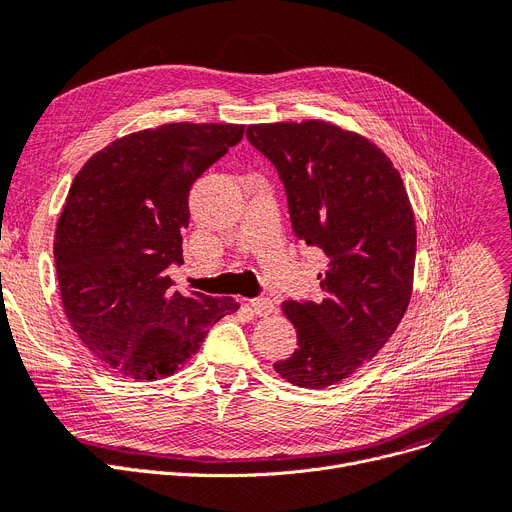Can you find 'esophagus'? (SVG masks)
Segmentation results:
<instances>
[{"label":"esophagus","instance_id":"esophagus-1","mask_svg":"<svg viewBox=\"0 0 512 512\" xmlns=\"http://www.w3.org/2000/svg\"><path fill=\"white\" fill-rule=\"evenodd\" d=\"M251 307H253L255 315L265 317V315H270L274 311V301L265 299V297H257V299H251Z\"/></svg>","mask_w":512,"mask_h":512}]
</instances>
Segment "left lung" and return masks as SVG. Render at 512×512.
Masks as SVG:
<instances>
[{
    "label": "left lung",
    "mask_w": 512,
    "mask_h": 512,
    "mask_svg": "<svg viewBox=\"0 0 512 512\" xmlns=\"http://www.w3.org/2000/svg\"><path fill=\"white\" fill-rule=\"evenodd\" d=\"M249 143L276 168L292 230L328 259L317 301H286L297 351L274 369L326 388L355 373L398 328L415 267V218L400 174L367 139L324 122L253 124Z\"/></svg>",
    "instance_id": "8db88e82"
}]
</instances>
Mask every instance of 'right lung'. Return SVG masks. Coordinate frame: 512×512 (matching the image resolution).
<instances>
[{"label": "right lung", "instance_id": "add662e5", "mask_svg": "<svg viewBox=\"0 0 512 512\" xmlns=\"http://www.w3.org/2000/svg\"><path fill=\"white\" fill-rule=\"evenodd\" d=\"M242 134L238 124H164L114 141L76 174L53 247L62 305L116 375L168 378L238 309L174 290L168 267L182 263L193 182Z\"/></svg>", "mask_w": 512, "mask_h": 512}]
</instances>
